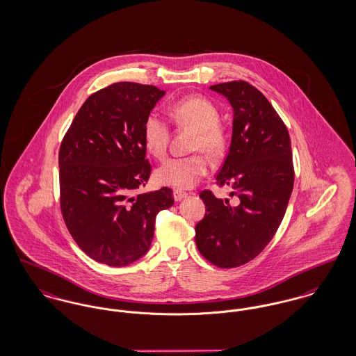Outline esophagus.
I'll return each instance as SVG.
<instances>
[{
	"instance_id": "34e87169",
	"label": "esophagus",
	"mask_w": 356,
	"mask_h": 356,
	"mask_svg": "<svg viewBox=\"0 0 356 356\" xmlns=\"http://www.w3.org/2000/svg\"><path fill=\"white\" fill-rule=\"evenodd\" d=\"M172 195H174L175 201H182L184 198H186L187 193L186 191H182V190H174Z\"/></svg>"
}]
</instances>
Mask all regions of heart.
<instances>
[{"instance_id":"b5f03b06","label":"heart","mask_w":356,"mask_h":356,"mask_svg":"<svg viewBox=\"0 0 356 356\" xmlns=\"http://www.w3.org/2000/svg\"><path fill=\"white\" fill-rule=\"evenodd\" d=\"M169 113L177 124L195 130L191 149L201 152L171 158L156 170L155 178L163 186L190 188L207 174L209 159L205 152L214 158L222 155L227 136L220 124L217 106L205 96L191 95L182 97L170 106ZM142 134L147 152L159 161L163 159L168 155L170 140L169 124L166 120L156 113H149L145 119Z\"/></svg>"}]
</instances>
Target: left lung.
I'll list each match as a JSON object with an SVG mask.
<instances>
[{"mask_svg":"<svg viewBox=\"0 0 356 356\" xmlns=\"http://www.w3.org/2000/svg\"><path fill=\"white\" fill-rule=\"evenodd\" d=\"M233 108L230 149L216 179L233 188L229 200L210 190L200 197L204 220L195 225V243L207 261L236 268L257 257L273 238L293 188L291 138L268 99L252 84L236 80L211 86Z\"/></svg>","mask_w":356,"mask_h":356,"instance_id":"8db88e82","label":"left lung"}]
</instances>
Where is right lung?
Returning a JSON list of instances; mask_svg holds the SVG:
<instances>
[{"label": "right lung", "mask_w": 356, "mask_h": 356, "mask_svg": "<svg viewBox=\"0 0 356 356\" xmlns=\"http://www.w3.org/2000/svg\"><path fill=\"white\" fill-rule=\"evenodd\" d=\"M165 91L115 83L91 95L58 151L60 207L79 248L92 260L124 266L150 249L155 217L172 190L136 194L151 174L143 123Z\"/></svg>", "instance_id": "obj_1"}]
</instances>
